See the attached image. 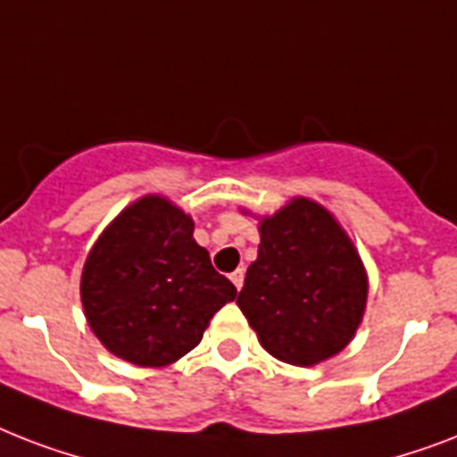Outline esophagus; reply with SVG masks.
<instances>
[{"label": "esophagus", "instance_id": "1", "mask_svg": "<svg viewBox=\"0 0 457 457\" xmlns=\"http://www.w3.org/2000/svg\"><path fill=\"white\" fill-rule=\"evenodd\" d=\"M229 279H232V285H235L237 289H242V285H244V270H242V268L232 272V275H229Z\"/></svg>", "mask_w": 457, "mask_h": 457}]
</instances>
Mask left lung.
Wrapping results in <instances>:
<instances>
[{
	"mask_svg": "<svg viewBox=\"0 0 457 457\" xmlns=\"http://www.w3.org/2000/svg\"><path fill=\"white\" fill-rule=\"evenodd\" d=\"M258 258L237 305L263 348L289 365H318L353 339L368 301V275L334 215L292 199L261 220Z\"/></svg>",
	"mask_w": 457,
	"mask_h": 457,
	"instance_id": "left-lung-1",
	"label": "left lung"
}]
</instances>
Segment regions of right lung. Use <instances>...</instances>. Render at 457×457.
I'll return each mask as SVG.
<instances>
[{
  "instance_id": "1",
  "label": "right lung",
  "mask_w": 457,
  "mask_h": 457,
  "mask_svg": "<svg viewBox=\"0 0 457 457\" xmlns=\"http://www.w3.org/2000/svg\"><path fill=\"white\" fill-rule=\"evenodd\" d=\"M192 218L163 196L130 204L89 251L80 296L92 332L139 368L189 353L237 289L194 242Z\"/></svg>"
}]
</instances>
